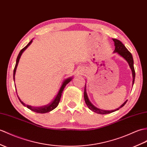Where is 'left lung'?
Listing matches in <instances>:
<instances>
[{
    "label": "left lung",
    "mask_w": 147,
    "mask_h": 147,
    "mask_svg": "<svg viewBox=\"0 0 147 147\" xmlns=\"http://www.w3.org/2000/svg\"><path fill=\"white\" fill-rule=\"evenodd\" d=\"M113 41L115 42V49L114 51V52L115 53H118L121 56H122L123 57L125 58V59L127 60V61L129 64V67H130L132 71L133 78H134V80H133V84H134V81H135V69H134V59H133L132 54L127 48H126V47L124 46V44H123L120 41V40H119L118 39H113ZM84 100H85V103H86V105L88 106V107L91 110L93 111L95 113H96L101 114V115L108 114V113H110L117 111V110H119L120 108H121V107H123V106L126 104V103L127 102V100L123 104L121 105L120 107H119L117 109H116V110H115L108 111V110H101V109H99L96 107H95L94 106L90 101L89 99H88V98L86 89H85V88H84Z\"/></svg>",
    "instance_id": "1"
}]
</instances>
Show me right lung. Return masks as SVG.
I'll use <instances>...</instances> for the list:
<instances>
[{"label":"right lung","mask_w":147,"mask_h":147,"mask_svg":"<svg viewBox=\"0 0 147 147\" xmlns=\"http://www.w3.org/2000/svg\"><path fill=\"white\" fill-rule=\"evenodd\" d=\"M32 41V40H30V41L28 44H27V45L26 46H25L23 49H22L21 50H20V51L19 54H18V57H17V59H16V66L14 67V69H13V81H14V76H15V74H16V68H17V66H18V63H19V59H20V56H21L22 53L24 52V51L27 48V47H28L30 44H31ZM71 80H72V78H69V79H67V80H66L65 81H64V83L62 84V86H61V87L60 88L59 92H58L57 96L52 101V102H51V103L47 105L42 106V107H31V106L26 105H25V103H24L23 102L20 100V98H19V97L18 96V97L19 98V101H20V103H21L24 106V107H27V108L30 109V110H32V111H34L36 113H47V112H49L51 111H52L53 110H54V108H56L57 107L58 104H59V101L61 100V95H62L63 91V90L64 89V88H65L66 85L68 83H69V82Z\"/></svg>","instance_id":"add662e5"}]
</instances>
